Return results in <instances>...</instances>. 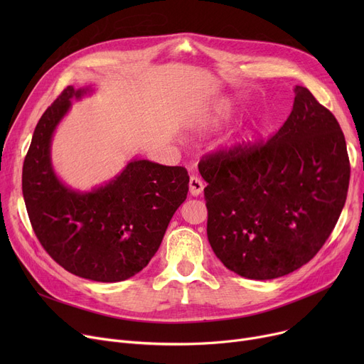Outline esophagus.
<instances>
[{
    "mask_svg": "<svg viewBox=\"0 0 364 364\" xmlns=\"http://www.w3.org/2000/svg\"><path fill=\"white\" fill-rule=\"evenodd\" d=\"M188 187H190V193H192V196H199V195L203 192V183H202V180H200L199 177H196V176L190 177Z\"/></svg>",
    "mask_w": 364,
    "mask_h": 364,
    "instance_id": "1",
    "label": "esophagus"
}]
</instances>
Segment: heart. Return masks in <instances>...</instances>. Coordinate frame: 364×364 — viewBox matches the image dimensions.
Returning <instances> with one entry per match:
<instances>
[{
  "label": "heart",
  "instance_id": "1",
  "mask_svg": "<svg viewBox=\"0 0 364 364\" xmlns=\"http://www.w3.org/2000/svg\"><path fill=\"white\" fill-rule=\"evenodd\" d=\"M232 114V107L228 105H220L214 112L211 113H205L203 117H200L199 119V125L202 127H214V125H218L224 121H227L228 118H230Z\"/></svg>",
  "mask_w": 364,
  "mask_h": 364
}]
</instances>
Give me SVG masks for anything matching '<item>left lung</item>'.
<instances>
[{"instance_id": "8db88e82", "label": "left lung", "mask_w": 364, "mask_h": 364, "mask_svg": "<svg viewBox=\"0 0 364 364\" xmlns=\"http://www.w3.org/2000/svg\"><path fill=\"white\" fill-rule=\"evenodd\" d=\"M289 118L265 143L205 155L206 233L236 274L269 280L307 264L346 205L350 159L333 113L296 85Z\"/></svg>"}]
</instances>
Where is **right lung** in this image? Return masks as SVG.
I'll return each instance as SVG.
<instances>
[{"mask_svg": "<svg viewBox=\"0 0 364 364\" xmlns=\"http://www.w3.org/2000/svg\"><path fill=\"white\" fill-rule=\"evenodd\" d=\"M90 91L66 87L38 121L23 162L22 190L47 254L75 276L112 283L137 274L156 254L187 198L188 174L183 166L134 159L114 180L88 193L66 187L51 165V137L70 99Z\"/></svg>", "mask_w": 364, "mask_h": 364, "instance_id": "obj_1", "label": "right lung"}]
</instances>
